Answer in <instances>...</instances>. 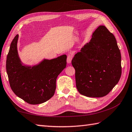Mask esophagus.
I'll return each mask as SVG.
<instances>
[{
	"label": "esophagus",
	"instance_id": "obj_1",
	"mask_svg": "<svg viewBox=\"0 0 132 132\" xmlns=\"http://www.w3.org/2000/svg\"><path fill=\"white\" fill-rule=\"evenodd\" d=\"M72 59V55L69 54L68 56H67V63H71Z\"/></svg>",
	"mask_w": 132,
	"mask_h": 132
}]
</instances>
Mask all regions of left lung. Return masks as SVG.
I'll use <instances>...</instances> for the list:
<instances>
[{
	"instance_id": "left-lung-1",
	"label": "left lung",
	"mask_w": 132,
	"mask_h": 132,
	"mask_svg": "<svg viewBox=\"0 0 132 132\" xmlns=\"http://www.w3.org/2000/svg\"><path fill=\"white\" fill-rule=\"evenodd\" d=\"M71 63L77 89L87 97L105 96L121 77L120 51L114 35L105 26L95 30L90 41L75 55Z\"/></svg>"
}]
</instances>
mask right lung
<instances>
[{"instance_id": "1", "label": "right lung", "mask_w": 132, "mask_h": 132, "mask_svg": "<svg viewBox=\"0 0 132 132\" xmlns=\"http://www.w3.org/2000/svg\"><path fill=\"white\" fill-rule=\"evenodd\" d=\"M18 35L12 40L6 61L10 87L17 96L31 105L44 103L53 97L58 75L66 66V55L43 61L33 67L23 66L18 57Z\"/></svg>"}]
</instances>
